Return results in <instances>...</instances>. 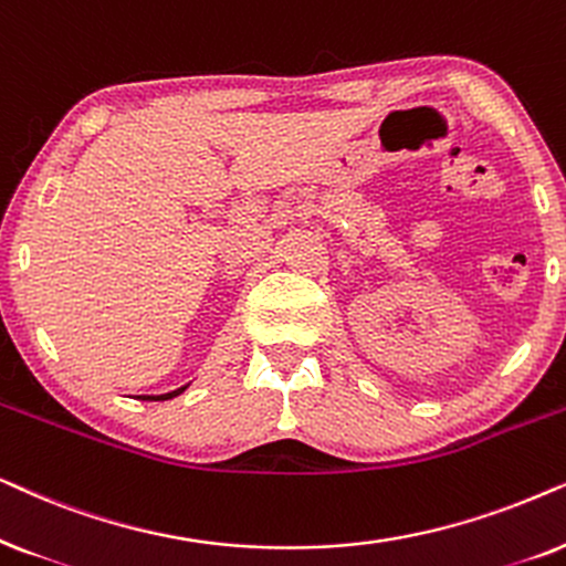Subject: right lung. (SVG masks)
Instances as JSON below:
<instances>
[{
	"label": "right lung",
	"instance_id": "add662e5",
	"mask_svg": "<svg viewBox=\"0 0 566 566\" xmlns=\"http://www.w3.org/2000/svg\"><path fill=\"white\" fill-rule=\"evenodd\" d=\"M188 386H184V388H178V390H170V394H163V396H142V398H153V401H168V398H176V396H180L184 394Z\"/></svg>",
	"mask_w": 566,
	"mask_h": 566
}]
</instances>
